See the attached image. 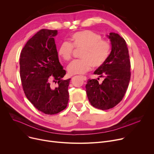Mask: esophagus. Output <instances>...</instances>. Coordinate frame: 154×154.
<instances>
[{
	"label": "esophagus",
	"mask_w": 154,
	"mask_h": 154,
	"mask_svg": "<svg viewBox=\"0 0 154 154\" xmlns=\"http://www.w3.org/2000/svg\"><path fill=\"white\" fill-rule=\"evenodd\" d=\"M82 77V78L84 80H87V77H85V76H81Z\"/></svg>",
	"instance_id": "esophagus-1"
}]
</instances>
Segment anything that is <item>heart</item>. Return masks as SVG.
Wrapping results in <instances>:
<instances>
[{"mask_svg": "<svg viewBox=\"0 0 154 154\" xmlns=\"http://www.w3.org/2000/svg\"><path fill=\"white\" fill-rule=\"evenodd\" d=\"M72 43L63 42L57 49L58 56L64 60H69L72 55L74 47L82 49L80 54L81 59L73 60L67 66L68 73L72 75L83 74L92 67H99L108 58L110 45L101 36L90 30L78 32L72 35Z\"/></svg>", "mask_w": 154, "mask_h": 154, "instance_id": "b5f03b06", "label": "heart"}]
</instances>
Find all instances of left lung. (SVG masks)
<instances>
[{
    "label": "left lung",
    "mask_w": 154,
    "mask_h": 154,
    "mask_svg": "<svg viewBox=\"0 0 154 154\" xmlns=\"http://www.w3.org/2000/svg\"><path fill=\"white\" fill-rule=\"evenodd\" d=\"M106 36L111 42V51L105 62L94 72L100 77H104V80L99 84L97 79H88L85 85L90 104L102 110L113 108L122 100L131 78L129 51L125 40L113 32Z\"/></svg>",
    "instance_id": "left-lung-1"
}]
</instances>
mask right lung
Instances as JSON below:
<instances>
[{
	"instance_id": "add662e5",
	"label": "right lung",
	"mask_w": 154,
	"mask_h": 154,
	"mask_svg": "<svg viewBox=\"0 0 154 154\" xmlns=\"http://www.w3.org/2000/svg\"><path fill=\"white\" fill-rule=\"evenodd\" d=\"M57 30L43 29L30 38L20 57L22 84L28 100L46 115L64 110L69 101L70 79L63 78L66 72L59 61L54 37ZM54 83H57L54 87Z\"/></svg>"
}]
</instances>
